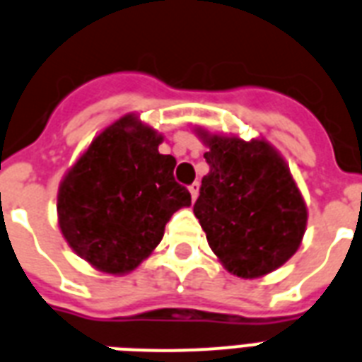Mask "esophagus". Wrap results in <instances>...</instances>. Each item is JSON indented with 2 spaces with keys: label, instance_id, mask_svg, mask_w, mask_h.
I'll use <instances>...</instances> for the list:
<instances>
[{
  "label": "esophagus",
  "instance_id": "obj_1",
  "mask_svg": "<svg viewBox=\"0 0 362 362\" xmlns=\"http://www.w3.org/2000/svg\"><path fill=\"white\" fill-rule=\"evenodd\" d=\"M199 187H201V184H199V182H193V184L189 186V193H191V199H193V201H195L197 197H199Z\"/></svg>",
  "mask_w": 362,
  "mask_h": 362
}]
</instances>
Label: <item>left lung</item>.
Masks as SVG:
<instances>
[{
    "instance_id": "1",
    "label": "left lung",
    "mask_w": 362,
    "mask_h": 362,
    "mask_svg": "<svg viewBox=\"0 0 362 362\" xmlns=\"http://www.w3.org/2000/svg\"><path fill=\"white\" fill-rule=\"evenodd\" d=\"M210 173L193 214L232 275L262 277L298 251L307 206L284 160L266 141L199 132Z\"/></svg>"
}]
</instances>
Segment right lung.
Here are the masks:
<instances>
[{"label":"right lung","mask_w":362,"mask_h":362,"mask_svg":"<svg viewBox=\"0 0 362 362\" xmlns=\"http://www.w3.org/2000/svg\"><path fill=\"white\" fill-rule=\"evenodd\" d=\"M161 135L126 115L107 126L59 186V227L90 266L128 273L161 242L167 221L191 204L175 180L176 160L160 154Z\"/></svg>","instance_id":"1"}]
</instances>
